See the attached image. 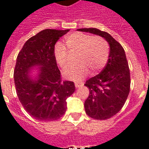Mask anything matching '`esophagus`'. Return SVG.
Listing matches in <instances>:
<instances>
[{"label":"esophagus","mask_w":149,"mask_h":149,"mask_svg":"<svg viewBox=\"0 0 149 149\" xmlns=\"http://www.w3.org/2000/svg\"><path fill=\"white\" fill-rule=\"evenodd\" d=\"M83 85H84V83H79V82H76L75 84H74V86H75V87L76 88H78V87H80V86H83Z\"/></svg>","instance_id":"1"}]
</instances>
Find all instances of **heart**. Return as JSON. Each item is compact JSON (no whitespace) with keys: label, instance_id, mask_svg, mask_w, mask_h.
Instances as JSON below:
<instances>
[{"label":"heart","instance_id":"obj_1","mask_svg":"<svg viewBox=\"0 0 149 149\" xmlns=\"http://www.w3.org/2000/svg\"><path fill=\"white\" fill-rule=\"evenodd\" d=\"M65 47L70 53H77V64L63 72L64 77L74 81H80L89 74L99 72L106 65L109 56V45L101 36H93L81 32L72 33L65 39ZM56 63L65 69L69 65L68 52L65 46L57 43L54 51Z\"/></svg>","mask_w":149,"mask_h":149}]
</instances>
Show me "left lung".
Segmentation results:
<instances>
[{"label":"left lung","mask_w":149,"mask_h":149,"mask_svg":"<svg viewBox=\"0 0 149 149\" xmlns=\"http://www.w3.org/2000/svg\"><path fill=\"white\" fill-rule=\"evenodd\" d=\"M77 30L99 36L110 45V54L103 70L86 81L89 95L84 102L86 113L98 120L110 119L120 111L130 92L131 77L128 63L122 46L108 33L96 28Z\"/></svg>","instance_id":"obj_1"}]
</instances>
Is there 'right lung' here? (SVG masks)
Masks as SVG:
<instances>
[{
  "label": "right lung",
  "mask_w": 149,
  "mask_h": 149,
  "mask_svg": "<svg viewBox=\"0 0 149 149\" xmlns=\"http://www.w3.org/2000/svg\"><path fill=\"white\" fill-rule=\"evenodd\" d=\"M69 30L45 29L24 43L17 56L14 81L24 108L42 122L60 119L67 109L66 99L75 91L72 81H61L55 60V44Z\"/></svg>",
  "instance_id": "right-lung-1"
}]
</instances>
